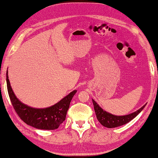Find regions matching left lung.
Segmentation results:
<instances>
[{
    "label": "left lung",
    "instance_id": "1",
    "mask_svg": "<svg viewBox=\"0 0 158 158\" xmlns=\"http://www.w3.org/2000/svg\"><path fill=\"white\" fill-rule=\"evenodd\" d=\"M92 101L94 106V110L96 112L97 119L101 123V124H102L103 127H107V128H115V127L127 124L131 120H132L134 118H135L146 106V104H144L137 111L131 114H127V115L116 116L104 111L102 108L99 106V105L94 99H92Z\"/></svg>",
    "mask_w": 158,
    "mask_h": 158
}]
</instances>
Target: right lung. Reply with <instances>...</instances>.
<instances>
[{
    "instance_id": "1",
    "label": "right lung",
    "mask_w": 158,
    "mask_h": 158,
    "mask_svg": "<svg viewBox=\"0 0 158 158\" xmlns=\"http://www.w3.org/2000/svg\"><path fill=\"white\" fill-rule=\"evenodd\" d=\"M6 83L10 101L19 117L29 126L46 130L57 129L65 120L67 111L70 107V101L77 92L76 90H73L59 102L50 107L36 109L24 104L17 98L10 86L8 71L6 72Z\"/></svg>"
}]
</instances>
